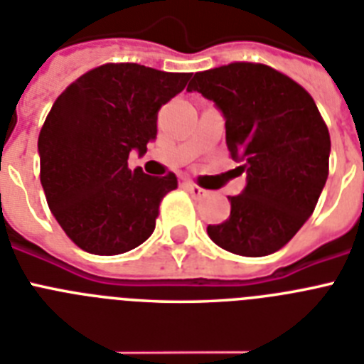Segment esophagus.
Returning <instances> with one entry per match:
<instances>
[{
    "mask_svg": "<svg viewBox=\"0 0 364 364\" xmlns=\"http://www.w3.org/2000/svg\"><path fill=\"white\" fill-rule=\"evenodd\" d=\"M185 187H187V191L191 192L194 198H203L205 194H208L205 188H202L200 185H196V183H192V181H185Z\"/></svg>",
    "mask_w": 364,
    "mask_h": 364,
    "instance_id": "34e87169",
    "label": "esophagus"
}]
</instances>
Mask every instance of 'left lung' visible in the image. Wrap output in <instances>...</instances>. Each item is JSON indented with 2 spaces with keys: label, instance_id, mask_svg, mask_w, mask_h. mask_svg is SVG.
Masks as SVG:
<instances>
[{
  "label": "left lung",
  "instance_id": "obj_1",
  "mask_svg": "<svg viewBox=\"0 0 364 364\" xmlns=\"http://www.w3.org/2000/svg\"><path fill=\"white\" fill-rule=\"evenodd\" d=\"M187 91L220 108L226 146L247 187L208 233L220 249L259 258L280 250L312 215L329 176L331 138L314 99L273 67L235 61L196 73Z\"/></svg>",
  "mask_w": 364,
  "mask_h": 364
}]
</instances>
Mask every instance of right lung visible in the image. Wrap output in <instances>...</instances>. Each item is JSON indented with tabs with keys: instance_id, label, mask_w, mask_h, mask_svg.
Wrapping results in <instances>:
<instances>
[{
	"instance_id": "right-lung-1",
	"label": "right lung",
	"mask_w": 364,
	"mask_h": 364,
	"mask_svg": "<svg viewBox=\"0 0 364 364\" xmlns=\"http://www.w3.org/2000/svg\"><path fill=\"white\" fill-rule=\"evenodd\" d=\"M188 78L191 73L105 63L55 99L38 134L41 185L76 247L115 256L151 235L159 205L177 188V177H151L127 161L132 149L147 151L161 106L181 93Z\"/></svg>"
}]
</instances>
